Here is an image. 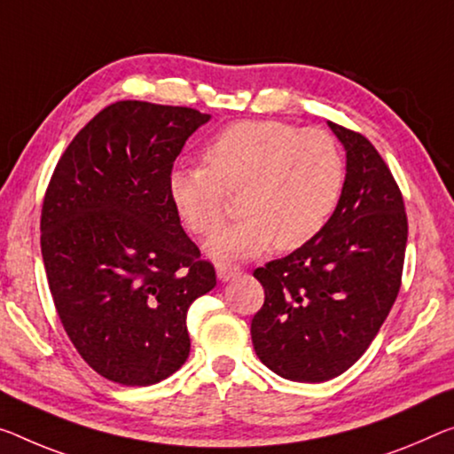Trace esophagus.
<instances>
[{"instance_id": "1", "label": "esophagus", "mask_w": 454, "mask_h": 454, "mask_svg": "<svg viewBox=\"0 0 454 454\" xmlns=\"http://www.w3.org/2000/svg\"><path fill=\"white\" fill-rule=\"evenodd\" d=\"M241 274V270L237 266H229V263H219L217 266V276L221 282H229Z\"/></svg>"}]
</instances>
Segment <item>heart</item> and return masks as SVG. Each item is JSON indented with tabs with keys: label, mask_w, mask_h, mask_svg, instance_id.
Masks as SVG:
<instances>
[{
	"label": "heart",
	"mask_w": 454,
	"mask_h": 454,
	"mask_svg": "<svg viewBox=\"0 0 454 454\" xmlns=\"http://www.w3.org/2000/svg\"><path fill=\"white\" fill-rule=\"evenodd\" d=\"M205 166H176L168 192L186 227L208 235L221 225L227 194L239 192L243 217L207 241L219 262L249 260L276 241L290 251L323 231L345 186L339 144L325 129L270 120L237 121L203 152Z\"/></svg>",
	"instance_id": "heart-1"
}]
</instances>
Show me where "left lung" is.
<instances>
[{
	"label": "left lung",
	"mask_w": 454,
	"mask_h": 454,
	"mask_svg": "<svg viewBox=\"0 0 454 454\" xmlns=\"http://www.w3.org/2000/svg\"><path fill=\"white\" fill-rule=\"evenodd\" d=\"M345 148V186L315 239L257 268L266 292L251 320L257 357L290 381L347 372L372 345L400 292L408 219L392 172L372 142L329 121Z\"/></svg>",
	"instance_id": "1"
}]
</instances>
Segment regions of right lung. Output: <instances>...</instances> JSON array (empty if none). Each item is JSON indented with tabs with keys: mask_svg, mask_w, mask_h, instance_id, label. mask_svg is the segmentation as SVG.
Masks as SVG:
<instances>
[{
	"mask_svg": "<svg viewBox=\"0 0 454 454\" xmlns=\"http://www.w3.org/2000/svg\"><path fill=\"white\" fill-rule=\"evenodd\" d=\"M211 115L117 101L59 160L40 221L54 306L76 351L121 386H152L191 353L186 312L217 286L180 225L174 160Z\"/></svg>",
	"mask_w": 454,
	"mask_h": 454,
	"instance_id": "1",
	"label": "right lung"
}]
</instances>
